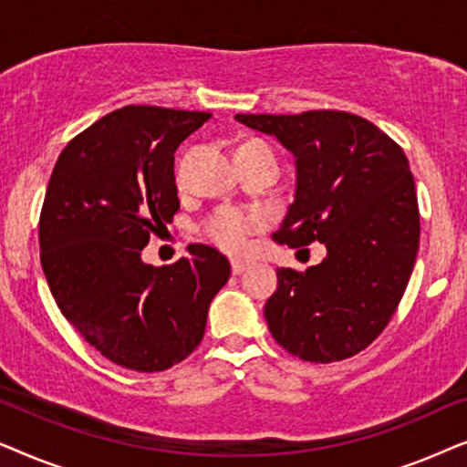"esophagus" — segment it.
Returning <instances> with one entry per match:
<instances>
[{"mask_svg":"<svg viewBox=\"0 0 467 467\" xmlns=\"http://www.w3.org/2000/svg\"><path fill=\"white\" fill-rule=\"evenodd\" d=\"M244 270H246V264H244V261H238V259H234V261H232V272L235 274V276H238V274H242Z\"/></svg>","mask_w":467,"mask_h":467,"instance_id":"1","label":"esophagus"}]
</instances>
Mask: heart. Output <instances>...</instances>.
<instances>
[{
  "instance_id": "obj_1",
  "label": "heart",
  "mask_w": 467,
  "mask_h": 467,
  "mask_svg": "<svg viewBox=\"0 0 467 467\" xmlns=\"http://www.w3.org/2000/svg\"><path fill=\"white\" fill-rule=\"evenodd\" d=\"M264 227V216L240 208H223L210 219L208 238L229 254H244L253 244V235Z\"/></svg>"
}]
</instances>
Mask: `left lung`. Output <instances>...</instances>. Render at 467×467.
<instances>
[{
    "instance_id": "left-lung-1",
    "label": "left lung",
    "mask_w": 467,
    "mask_h": 467,
    "mask_svg": "<svg viewBox=\"0 0 467 467\" xmlns=\"http://www.w3.org/2000/svg\"><path fill=\"white\" fill-rule=\"evenodd\" d=\"M296 157V200L274 238L321 242L306 272L276 270L264 315L274 340L312 363L348 359L391 321L419 251V203L400 144L350 112L235 114Z\"/></svg>"
}]
</instances>
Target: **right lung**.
Listing matches in <instances>:
<instances>
[{"mask_svg":"<svg viewBox=\"0 0 467 467\" xmlns=\"http://www.w3.org/2000/svg\"><path fill=\"white\" fill-rule=\"evenodd\" d=\"M210 117L125 106L67 142L50 176L40 214L50 293L74 329L127 369L161 372L187 359L232 274L206 244H189L171 265L142 259L181 208L174 152Z\"/></svg>","mask_w":467,"mask_h":467,"instance_id":"right-lung-1","label":"right lung"}]
</instances>
